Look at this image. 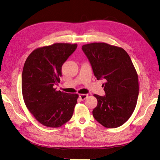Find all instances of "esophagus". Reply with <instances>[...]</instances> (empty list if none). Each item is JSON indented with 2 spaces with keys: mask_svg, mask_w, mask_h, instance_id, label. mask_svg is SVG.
<instances>
[{
  "mask_svg": "<svg viewBox=\"0 0 160 160\" xmlns=\"http://www.w3.org/2000/svg\"><path fill=\"white\" fill-rule=\"evenodd\" d=\"M88 95L87 94H80L79 95V98H80V99L82 100V101H83V100H85V99H87V98H88Z\"/></svg>",
  "mask_w": 160,
  "mask_h": 160,
  "instance_id": "34e87169",
  "label": "esophagus"
}]
</instances>
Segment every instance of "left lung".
I'll use <instances>...</instances> for the list:
<instances>
[{"label": "left lung", "instance_id": "left-lung-1", "mask_svg": "<svg viewBox=\"0 0 160 160\" xmlns=\"http://www.w3.org/2000/svg\"><path fill=\"white\" fill-rule=\"evenodd\" d=\"M98 80L105 79V95H93L98 105L93 110L96 121L105 128L122 125L132 115L137 104L139 84L131 58L122 48L105 42L82 46Z\"/></svg>", "mask_w": 160, "mask_h": 160}]
</instances>
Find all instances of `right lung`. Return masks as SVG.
I'll return each mask as SVG.
<instances>
[{"instance_id": "1", "label": "right lung", "mask_w": 160, "mask_h": 160, "mask_svg": "<svg viewBox=\"0 0 160 160\" xmlns=\"http://www.w3.org/2000/svg\"><path fill=\"white\" fill-rule=\"evenodd\" d=\"M77 45L55 43L34 50L22 72V93L27 109L42 125L59 128L72 118L77 94L56 91L62 65Z\"/></svg>"}]
</instances>
